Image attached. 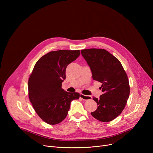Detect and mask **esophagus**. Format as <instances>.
I'll use <instances>...</instances> for the list:
<instances>
[{"label":"esophagus","mask_w":153,"mask_h":153,"mask_svg":"<svg viewBox=\"0 0 153 153\" xmlns=\"http://www.w3.org/2000/svg\"><path fill=\"white\" fill-rule=\"evenodd\" d=\"M80 97L82 99L84 100H91L92 99V97L90 95H83L82 94H80Z\"/></svg>","instance_id":"esophagus-1"}]
</instances>
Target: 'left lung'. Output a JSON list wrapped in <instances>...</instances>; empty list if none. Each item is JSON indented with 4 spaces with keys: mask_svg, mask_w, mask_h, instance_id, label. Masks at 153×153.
Instances as JSON below:
<instances>
[{
    "mask_svg": "<svg viewBox=\"0 0 153 153\" xmlns=\"http://www.w3.org/2000/svg\"><path fill=\"white\" fill-rule=\"evenodd\" d=\"M81 54L89 65L92 78L101 82L103 94L93 99L98 107L91 115L103 122H108L117 117L124 109L130 95L128 77L121 62L103 49L81 50Z\"/></svg>",
    "mask_w": 153,
    "mask_h": 153,
    "instance_id": "obj_1",
    "label": "left lung"
}]
</instances>
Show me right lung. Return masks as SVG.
Returning <instances> with one entry per match:
<instances>
[{"mask_svg":"<svg viewBox=\"0 0 153 153\" xmlns=\"http://www.w3.org/2000/svg\"><path fill=\"white\" fill-rule=\"evenodd\" d=\"M80 54L79 50L48 53L36 62L30 76V100L38 116L48 124L61 122L68 115L71 102L80 97L77 92H68L61 88L67 66Z\"/></svg>","mask_w":153,"mask_h":153,"instance_id":"1","label":"right lung"}]
</instances>
